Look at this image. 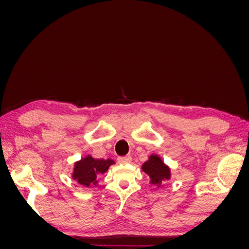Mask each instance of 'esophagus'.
I'll return each mask as SVG.
<instances>
[{
    "instance_id": "esophagus-1",
    "label": "esophagus",
    "mask_w": 249,
    "mask_h": 249,
    "mask_svg": "<svg viewBox=\"0 0 249 249\" xmlns=\"http://www.w3.org/2000/svg\"><path fill=\"white\" fill-rule=\"evenodd\" d=\"M117 161H118V163H120V164H129V163L132 162V158H131V156L118 157Z\"/></svg>"
}]
</instances>
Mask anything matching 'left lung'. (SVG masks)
<instances>
[{
  "instance_id": "1",
  "label": "left lung",
  "mask_w": 249,
  "mask_h": 249,
  "mask_svg": "<svg viewBox=\"0 0 249 249\" xmlns=\"http://www.w3.org/2000/svg\"><path fill=\"white\" fill-rule=\"evenodd\" d=\"M141 169L149 178V184L157 188H161L164 182L171 178L170 167L157 154L150 155L148 160L142 164Z\"/></svg>"
}]
</instances>
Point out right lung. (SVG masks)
<instances>
[{"label":"right lung","mask_w":249,"mask_h":249,"mask_svg":"<svg viewBox=\"0 0 249 249\" xmlns=\"http://www.w3.org/2000/svg\"><path fill=\"white\" fill-rule=\"evenodd\" d=\"M113 164H115V162L111 159H95L91 155H87L81 158V160L74 162L71 178L84 187L96 186L99 183L97 176L107 172Z\"/></svg>","instance_id":"1"}]
</instances>
